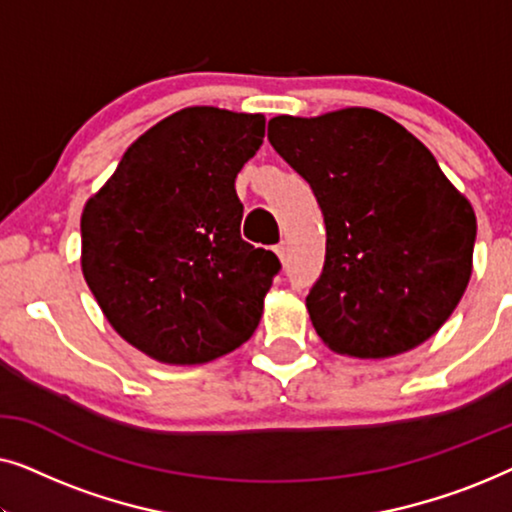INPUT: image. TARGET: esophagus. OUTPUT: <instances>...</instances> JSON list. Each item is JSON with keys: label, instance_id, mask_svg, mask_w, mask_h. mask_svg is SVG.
<instances>
[{"label": "esophagus", "instance_id": "esophagus-1", "mask_svg": "<svg viewBox=\"0 0 512 512\" xmlns=\"http://www.w3.org/2000/svg\"><path fill=\"white\" fill-rule=\"evenodd\" d=\"M275 254L279 256V261L286 263V247H284V244H277V247H275Z\"/></svg>", "mask_w": 512, "mask_h": 512}]
</instances>
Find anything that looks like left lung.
I'll list each match as a JSON object with an SVG mask.
<instances>
[{
  "mask_svg": "<svg viewBox=\"0 0 512 512\" xmlns=\"http://www.w3.org/2000/svg\"><path fill=\"white\" fill-rule=\"evenodd\" d=\"M268 139L324 214L326 261L307 296L319 338L356 359L429 340L464 296L478 228L433 153L363 107L275 116Z\"/></svg>",
  "mask_w": 512,
  "mask_h": 512,
  "instance_id": "1",
  "label": "left lung"
}]
</instances>
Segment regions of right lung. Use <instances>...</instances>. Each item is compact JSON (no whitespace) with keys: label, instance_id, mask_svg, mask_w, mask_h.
I'll return each instance as SVG.
<instances>
[{"label":"right lung","instance_id":"add662e5","mask_svg":"<svg viewBox=\"0 0 512 512\" xmlns=\"http://www.w3.org/2000/svg\"><path fill=\"white\" fill-rule=\"evenodd\" d=\"M263 137L261 114L181 109L130 144L83 207V277L151 359L195 366L254 335L282 265L242 240L235 177Z\"/></svg>","mask_w":512,"mask_h":512}]
</instances>
